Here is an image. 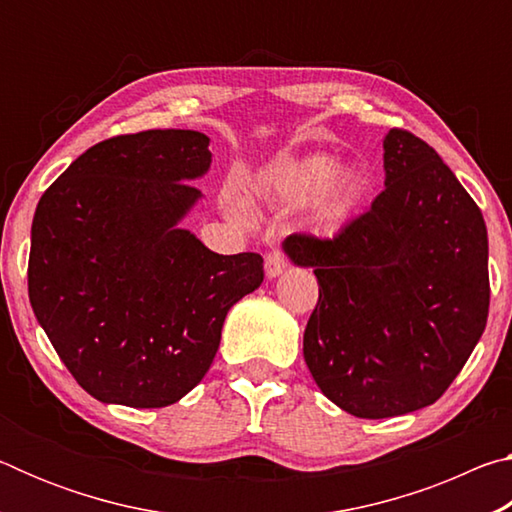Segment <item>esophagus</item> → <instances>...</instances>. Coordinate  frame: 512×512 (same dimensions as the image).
I'll use <instances>...</instances> for the list:
<instances>
[{"mask_svg": "<svg viewBox=\"0 0 512 512\" xmlns=\"http://www.w3.org/2000/svg\"><path fill=\"white\" fill-rule=\"evenodd\" d=\"M264 268H266V275H268V277H277V275H280V273L284 271V268H287V255H284L280 248L271 250V253L266 255Z\"/></svg>", "mask_w": 512, "mask_h": 512, "instance_id": "34e87169", "label": "esophagus"}]
</instances>
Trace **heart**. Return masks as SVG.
I'll return each mask as SVG.
<instances>
[{
    "instance_id": "heart-1",
    "label": "heart",
    "mask_w": 512,
    "mask_h": 512,
    "mask_svg": "<svg viewBox=\"0 0 512 512\" xmlns=\"http://www.w3.org/2000/svg\"><path fill=\"white\" fill-rule=\"evenodd\" d=\"M336 162L329 155H307V158L287 160L266 169L257 178L255 192L264 201L273 203H302L316 196L324 185L323 210L325 214L339 216L357 201L363 189V176L357 169H343L336 173L332 181L328 178L334 173Z\"/></svg>"
}]
</instances>
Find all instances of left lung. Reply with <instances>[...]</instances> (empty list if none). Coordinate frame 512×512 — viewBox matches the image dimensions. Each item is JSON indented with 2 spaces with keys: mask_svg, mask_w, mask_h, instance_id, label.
I'll use <instances>...</instances> for the list:
<instances>
[{
  "mask_svg": "<svg viewBox=\"0 0 512 512\" xmlns=\"http://www.w3.org/2000/svg\"><path fill=\"white\" fill-rule=\"evenodd\" d=\"M386 187L320 239H284L311 266L318 302L302 352L320 391L357 418H395L443 395L490 307L488 230L452 169L402 128L384 140Z\"/></svg>",
  "mask_w": 512,
  "mask_h": 512,
  "instance_id": "left-lung-1",
  "label": "left lung"
}]
</instances>
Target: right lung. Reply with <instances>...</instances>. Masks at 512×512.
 <instances>
[{"label":"right lung","mask_w":512,"mask_h":512,"mask_svg":"<svg viewBox=\"0 0 512 512\" xmlns=\"http://www.w3.org/2000/svg\"><path fill=\"white\" fill-rule=\"evenodd\" d=\"M210 137L142 131L94 144L42 194L29 300L92 397L160 409L210 370L230 307L264 280L257 253L219 255L178 221L210 169Z\"/></svg>","instance_id":"obj_1"}]
</instances>
